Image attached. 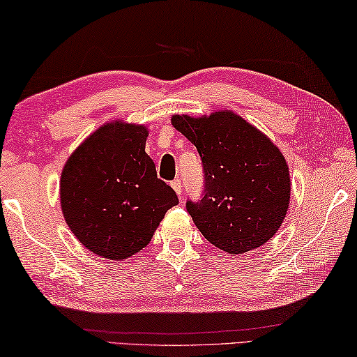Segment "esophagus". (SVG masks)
Masks as SVG:
<instances>
[{
    "mask_svg": "<svg viewBox=\"0 0 357 357\" xmlns=\"http://www.w3.org/2000/svg\"><path fill=\"white\" fill-rule=\"evenodd\" d=\"M171 186L174 188V191L177 192L180 199H182V182H180V178H175V180H172V182H171Z\"/></svg>",
    "mask_w": 357,
    "mask_h": 357,
    "instance_id": "34e87169",
    "label": "esophagus"
}]
</instances>
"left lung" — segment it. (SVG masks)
<instances>
[{"mask_svg": "<svg viewBox=\"0 0 357 357\" xmlns=\"http://www.w3.org/2000/svg\"><path fill=\"white\" fill-rule=\"evenodd\" d=\"M172 125L195 144L202 161L204 190L186 210L207 241L231 255L264 245L288 210L289 169L261 131L232 112L192 119L174 115Z\"/></svg>", "mask_w": 357, "mask_h": 357, "instance_id": "obj_1", "label": "left lung"}]
</instances>
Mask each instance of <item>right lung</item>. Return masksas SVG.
<instances>
[{
	"instance_id": "add662e5",
	"label": "right lung",
	"mask_w": 357,
	"mask_h": 357,
	"mask_svg": "<svg viewBox=\"0 0 357 357\" xmlns=\"http://www.w3.org/2000/svg\"><path fill=\"white\" fill-rule=\"evenodd\" d=\"M149 131L115 121L69 156L61 172V210L74 236L91 253L126 259L150 243L175 191L158 178L145 153Z\"/></svg>"
}]
</instances>
